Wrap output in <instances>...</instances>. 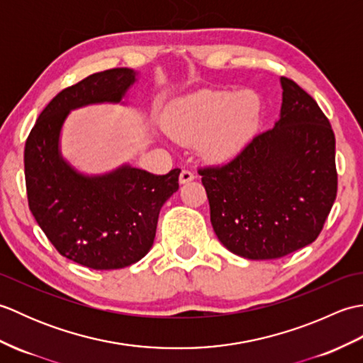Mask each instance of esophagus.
I'll return each instance as SVG.
<instances>
[{
  "label": "esophagus",
  "mask_w": 363,
  "mask_h": 363,
  "mask_svg": "<svg viewBox=\"0 0 363 363\" xmlns=\"http://www.w3.org/2000/svg\"><path fill=\"white\" fill-rule=\"evenodd\" d=\"M194 179H195L194 172H191V169H186V168H184L182 172H181V174H179V182H181V184H187V182H190V181H194Z\"/></svg>",
  "instance_id": "34e87169"
}]
</instances>
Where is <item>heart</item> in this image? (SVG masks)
Instances as JSON below:
<instances>
[{
  "label": "heart",
  "mask_w": 363,
  "mask_h": 363,
  "mask_svg": "<svg viewBox=\"0 0 363 363\" xmlns=\"http://www.w3.org/2000/svg\"><path fill=\"white\" fill-rule=\"evenodd\" d=\"M260 112L259 96L252 91H211L177 103L168 118V133L176 140H201L203 150L213 159L235 152L248 135Z\"/></svg>",
  "instance_id": "b5f03b06"
}]
</instances>
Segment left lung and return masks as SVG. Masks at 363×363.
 Listing matches in <instances>:
<instances>
[{
    "label": "left lung",
    "mask_w": 363,
    "mask_h": 363,
    "mask_svg": "<svg viewBox=\"0 0 363 363\" xmlns=\"http://www.w3.org/2000/svg\"><path fill=\"white\" fill-rule=\"evenodd\" d=\"M281 118L234 159L198 169L218 240L246 259H279L317 240L337 196L335 135L317 101L281 78Z\"/></svg>",
    "instance_id": "left-lung-1"
}]
</instances>
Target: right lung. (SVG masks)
Returning a JSON list of instances; mask_svg holds the SVG:
<instances>
[{
    "label": "right lung",
    "mask_w": 363,
    "mask_h": 363,
    "mask_svg": "<svg viewBox=\"0 0 363 363\" xmlns=\"http://www.w3.org/2000/svg\"><path fill=\"white\" fill-rule=\"evenodd\" d=\"M134 82V70L112 68L64 89L38 115L25 145L30 212L60 256L87 268H125L145 257L162 206L179 189V168L157 176L123 165L84 176L60 156L59 135L70 111L120 103Z\"/></svg>",
    "instance_id": "right-lung-1"
}]
</instances>
